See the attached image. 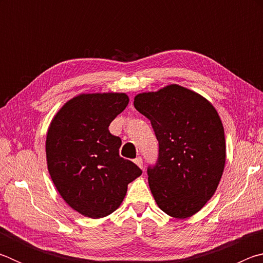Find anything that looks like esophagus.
Returning a JSON list of instances; mask_svg holds the SVG:
<instances>
[{"label": "esophagus", "instance_id": "obj_1", "mask_svg": "<svg viewBox=\"0 0 263 263\" xmlns=\"http://www.w3.org/2000/svg\"><path fill=\"white\" fill-rule=\"evenodd\" d=\"M133 161H135V163L137 164L138 167H140L141 169H142V166H144V164H142V159L140 158V157H138V158H136L135 160H133Z\"/></svg>", "mask_w": 263, "mask_h": 263}]
</instances>
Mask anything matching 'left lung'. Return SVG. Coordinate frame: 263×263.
Masks as SVG:
<instances>
[{"instance_id":"8db88e82","label":"left lung","mask_w":263,"mask_h":263,"mask_svg":"<svg viewBox=\"0 0 263 263\" xmlns=\"http://www.w3.org/2000/svg\"><path fill=\"white\" fill-rule=\"evenodd\" d=\"M159 141L148 183L159 208L174 218L195 215L215 194L225 166L224 127L201 95L177 84L135 97Z\"/></svg>"}]
</instances>
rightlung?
Wrapping results in <instances>:
<instances>
[{"mask_svg":"<svg viewBox=\"0 0 263 263\" xmlns=\"http://www.w3.org/2000/svg\"><path fill=\"white\" fill-rule=\"evenodd\" d=\"M128 104L125 94H83L53 118L46 137L51 179L70 208L90 218L112 213L141 169L119 155L122 140L109 125Z\"/></svg>","mask_w":263,"mask_h":263,"instance_id":"add662e5","label":"right lung"}]
</instances>
